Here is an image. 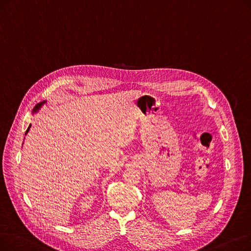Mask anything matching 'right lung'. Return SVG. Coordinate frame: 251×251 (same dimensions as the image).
<instances>
[{
  "mask_svg": "<svg viewBox=\"0 0 251 251\" xmlns=\"http://www.w3.org/2000/svg\"><path fill=\"white\" fill-rule=\"evenodd\" d=\"M46 102V100H44V101H42V102H39V103H37L36 105H35V107H34V109H33V113H35V112H37L39 109H41V107H42V105L44 104ZM29 128H30V126L27 128V130H26V132H25V134L26 133H27L28 132V131H29Z\"/></svg>",
  "mask_w": 251,
  "mask_h": 251,
  "instance_id": "1",
  "label": "right lung"
}]
</instances>
